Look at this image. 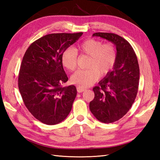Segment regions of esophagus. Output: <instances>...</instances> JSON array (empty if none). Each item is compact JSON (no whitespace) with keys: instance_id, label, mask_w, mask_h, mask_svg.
Here are the masks:
<instances>
[{"instance_id":"34e87169","label":"esophagus","mask_w":160,"mask_h":160,"mask_svg":"<svg viewBox=\"0 0 160 160\" xmlns=\"http://www.w3.org/2000/svg\"><path fill=\"white\" fill-rule=\"evenodd\" d=\"M77 91L78 93H82L83 91H85V89H84V88H82L80 87H77Z\"/></svg>"}]
</instances>
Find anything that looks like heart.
<instances>
[{
    "label": "heart",
    "instance_id": "heart-1",
    "mask_svg": "<svg viewBox=\"0 0 160 160\" xmlns=\"http://www.w3.org/2000/svg\"><path fill=\"white\" fill-rule=\"evenodd\" d=\"M89 56L86 70H78L71 77V82L80 87H87L95 83L100 76H107L113 69L117 58L116 50L111 42L103 43L101 40L89 38L78 47L67 48L62 55L63 66L73 71L77 67L78 52Z\"/></svg>",
    "mask_w": 160,
    "mask_h": 160
}]
</instances>
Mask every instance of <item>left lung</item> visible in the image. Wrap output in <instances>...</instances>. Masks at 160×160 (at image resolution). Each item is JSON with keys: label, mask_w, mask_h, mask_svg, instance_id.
<instances>
[{"label": "left lung", "mask_w": 160, "mask_h": 160, "mask_svg": "<svg viewBox=\"0 0 160 160\" xmlns=\"http://www.w3.org/2000/svg\"><path fill=\"white\" fill-rule=\"evenodd\" d=\"M95 36L109 40L117 49L113 71L93 87L95 97L89 103L96 119L108 124L120 120L132 107L138 91L140 68L136 54L127 40L113 33L98 32Z\"/></svg>", "instance_id": "8db88e82"}]
</instances>
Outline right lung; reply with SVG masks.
Returning a JSON list of instances; mask_svg holds the SVG:
<instances>
[{
    "label": "right lung",
    "instance_id": "right-lung-1",
    "mask_svg": "<svg viewBox=\"0 0 160 160\" xmlns=\"http://www.w3.org/2000/svg\"><path fill=\"white\" fill-rule=\"evenodd\" d=\"M82 33L44 36L30 45L22 58L18 78L20 93L27 108L44 124H58L71 110L77 90L74 85L62 86L68 80L62 55Z\"/></svg>",
    "mask_w": 160,
    "mask_h": 160
}]
</instances>
